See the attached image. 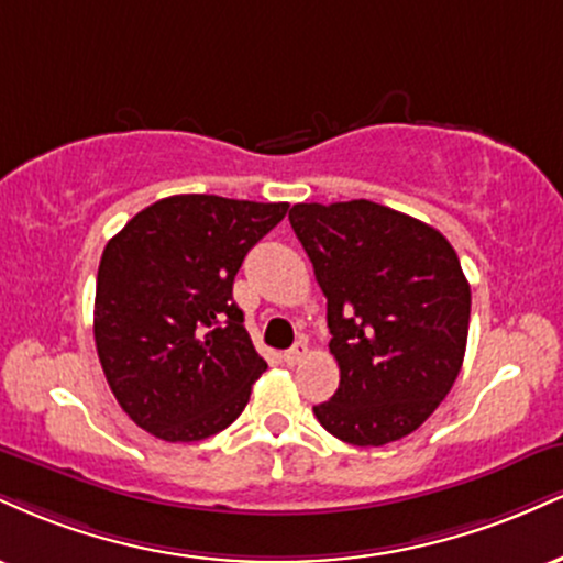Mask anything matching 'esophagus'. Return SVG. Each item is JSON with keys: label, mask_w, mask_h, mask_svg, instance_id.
<instances>
[{"label": "esophagus", "mask_w": 563, "mask_h": 563, "mask_svg": "<svg viewBox=\"0 0 563 563\" xmlns=\"http://www.w3.org/2000/svg\"><path fill=\"white\" fill-rule=\"evenodd\" d=\"M303 357H307V344H303V341H296V344L290 346L286 354H283V360H286L288 365H296V363H301Z\"/></svg>", "instance_id": "34e87169"}]
</instances>
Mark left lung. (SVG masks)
I'll return each mask as SVG.
<instances>
[{
  "label": "left lung",
  "instance_id": "obj_1",
  "mask_svg": "<svg viewBox=\"0 0 563 563\" xmlns=\"http://www.w3.org/2000/svg\"><path fill=\"white\" fill-rule=\"evenodd\" d=\"M290 228L328 299L339 389L314 407L357 448L397 442L448 397L466 354L471 288L442 232L373 200L296 203Z\"/></svg>",
  "mask_w": 563,
  "mask_h": 563
}]
</instances>
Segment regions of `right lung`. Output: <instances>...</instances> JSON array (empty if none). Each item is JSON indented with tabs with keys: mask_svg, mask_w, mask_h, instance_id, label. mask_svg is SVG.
Masks as SVG:
<instances>
[{
	"mask_svg": "<svg viewBox=\"0 0 563 563\" xmlns=\"http://www.w3.org/2000/svg\"><path fill=\"white\" fill-rule=\"evenodd\" d=\"M286 211L288 203L172 196L108 241L97 269V357L147 434L200 442L243 412L267 363L243 328L232 283Z\"/></svg>",
	"mask_w": 563,
	"mask_h": 563,
	"instance_id": "obj_1",
	"label": "right lung"
}]
</instances>
